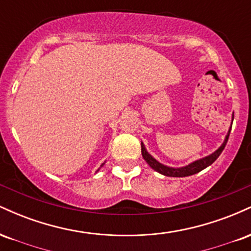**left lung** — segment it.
<instances>
[{"instance_id":"obj_1","label":"left lung","mask_w":251,"mask_h":251,"mask_svg":"<svg viewBox=\"0 0 251 251\" xmlns=\"http://www.w3.org/2000/svg\"><path fill=\"white\" fill-rule=\"evenodd\" d=\"M229 134H230V131H229V133H227L224 143L222 144V146L217 150V151L214 152L212 154L208 155V157L203 158V159L196 160V162L191 163L188 166H184V168H179V169L168 168V166L158 163L154 158H152V155H150L148 153V151H146L145 146L143 145V143H142V154H143L144 159L146 160V163H148L152 169L155 170V171L159 172V174H162L164 176H168V177H188V176L198 174V172H201V170L208 168L209 165H211V164L214 163L218 157H220L222 151H223L224 148H226L227 139H229Z\"/></svg>"}]
</instances>
